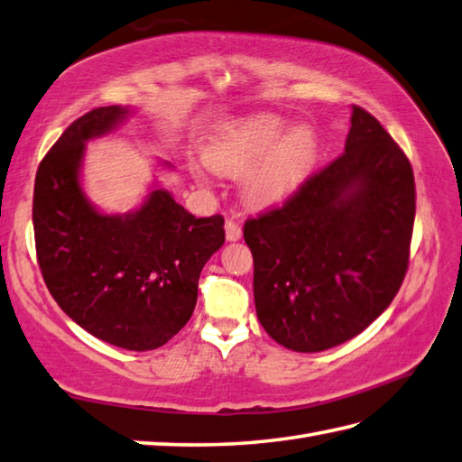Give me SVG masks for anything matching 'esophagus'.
Here are the masks:
<instances>
[{"instance_id": "esophagus-1", "label": "esophagus", "mask_w": 462, "mask_h": 462, "mask_svg": "<svg viewBox=\"0 0 462 462\" xmlns=\"http://www.w3.org/2000/svg\"><path fill=\"white\" fill-rule=\"evenodd\" d=\"M224 230H226V240H228V242H236V240L242 238V228H240L238 222L226 220Z\"/></svg>"}]
</instances>
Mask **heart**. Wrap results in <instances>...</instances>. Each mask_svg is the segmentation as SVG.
Wrapping results in <instances>:
<instances>
[{
	"label": "heart",
	"mask_w": 462,
	"mask_h": 462,
	"mask_svg": "<svg viewBox=\"0 0 462 462\" xmlns=\"http://www.w3.org/2000/svg\"><path fill=\"white\" fill-rule=\"evenodd\" d=\"M282 117L262 114L230 125L206 150V164L226 178H242V198L250 208L284 202L309 176L319 158V135L309 125L291 133ZM196 182L208 176L194 170Z\"/></svg>",
	"instance_id": "b5f03b06"
}]
</instances>
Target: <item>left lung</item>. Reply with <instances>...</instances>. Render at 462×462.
I'll list each match as a JSON object with an SVG mask.
<instances>
[{
    "label": "left lung",
    "instance_id": "obj_1",
    "mask_svg": "<svg viewBox=\"0 0 462 462\" xmlns=\"http://www.w3.org/2000/svg\"><path fill=\"white\" fill-rule=\"evenodd\" d=\"M412 224L409 158L374 116L352 106L345 153L284 206L244 224L262 327L296 352L355 338L399 292Z\"/></svg>",
    "mask_w": 462,
    "mask_h": 462
}]
</instances>
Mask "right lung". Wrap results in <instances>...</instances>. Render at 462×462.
Wrapping results in <instances>:
<instances>
[{"instance_id": "right-lung-1", "label": "right lung", "mask_w": 462, "mask_h": 462, "mask_svg": "<svg viewBox=\"0 0 462 462\" xmlns=\"http://www.w3.org/2000/svg\"><path fill=\"white\" fill-rule=\"evenodd\" d=\"M130 114V106L96 107L60 135L35 174L33 232L60 309L107 345L143 352L166 345L189 320L198 278L224 244V218H196L158 186L128 214L89 202L81 186L86 143Z\"/></svg>"}]
</instances>
